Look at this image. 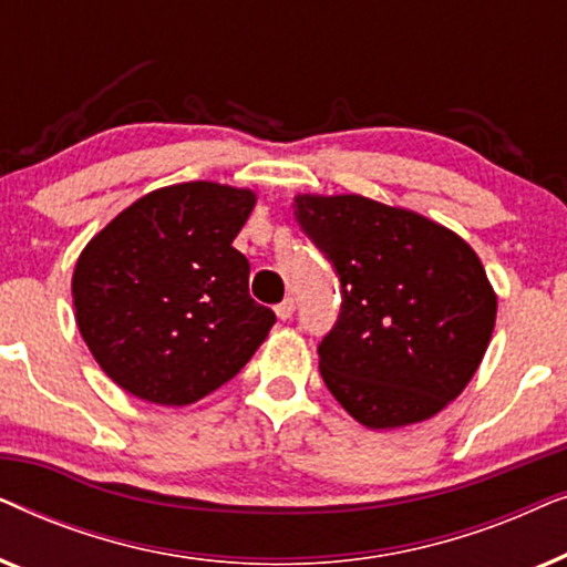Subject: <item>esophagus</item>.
<instances>
[{
	"label": "esophagus",
	"instance_id": "esophagus-1",
	"mask_svg": "<svg viewBox=\"0 0 567 567\" xmlns=\"http://www.w3.org/2000/svg\"><path fill=\"white\" fill-rule=\"evenodd\" d=\"M276 315L281 317V320H289V317L293 315V299L286 297L284 301H278V305H276Z\"/></svg>",
	"mask_w": 567,
	"mask_h": 567
}]
</instances>
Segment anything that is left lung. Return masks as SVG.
<instances>
[{
    "label": "left lung",
    "mask_w": 567,
    "mask_h": 567,
    "mask_svg": "<svg viewBox=\"0 0 567 567\" xmlns=\"http://www.w3.org/2000/svg\"><path fill=\"white\" fill-rule=\"evenodd\" d=\"M293 216L340 281L338 320L317 346L332 398L369 429L436 415L467 386L495 324L475 250L363 196H297Z\"/></svg>",
    "instance_id": "1"
}]
</instances>
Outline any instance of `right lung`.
Listing matches in <instances>:
<instances>
[{
    "label": "right lung",
    "mask_w": 567,
    "mask_h": 567,
    "mask_svg": "<svg viewBox=\"0 0 567 567\" xmlns=\"http://www.w3.org/2000/svg\"><path fill=\"white\" fill-rule=\"evenodd\" d=\"M252 206L250 190L229 185H169L84 247L76 324L115 384L157 405H190L252 359L276 322L250 297V262L231 247Z\"/></svg>",
    "instance_id": "add662e5"
}]
</instances>
